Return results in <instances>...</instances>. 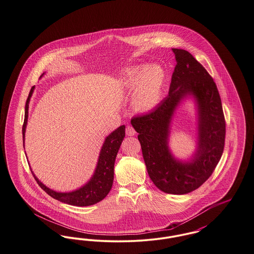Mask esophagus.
<instances>
[{
  "label": "esophagus",
  "instance_id": "34e87169",
  "mask_svg": "<svg viewBox=\"0 0 254 254\" xmlns=\"http://www.w3.org/2000/svg\"><path fill=\"white\" fill-rule=\"evenodd\" d=\"M126 133H127V136H133V135H135L136 131L131 126H127V128H126Z\"/></svg>",
  "mask_w": 254,
  "mask_h": 254
}]
</instances>
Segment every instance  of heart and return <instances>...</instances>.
<instances>
[{
	"instance_id": "obj_1",
	"label": "heart",
	"mask_w": 254,
	"mask_h": 254,
	"mask_svg": "<svg viewBox=\"0 0 254 254\" xmlns=\"http://www.w3.org/2000/svg\"><path fill=\"white\" fill-rule=\"evenodd\" d=\"M165 80L166 74L160 65L141 64L128 67L122 76L120 85L127 92L134 91V109L147 112L160 103Z\"/></svg>"
}]
</instances>
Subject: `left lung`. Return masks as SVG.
Wrapping results in <instances>:
<instances>
[{
  "label": "left lung",
  "instance_id": "1",
  "mask_svg": "<svg viewBox=\"0 0 254 254\" xmlns=\"http://www.w3.org/2000/svg\"><path fill=\"white\" fill-rule=\"evenodd\" d=\"M176 65L169 96L150 112L133 117L139 133L147 173L163 192L182 195L191 192L212 174L223 154L226 123L221 98L213 79L187 50L172 49ZM187 99L195 109V149L189 158H178L169 146L177 110Z\"/></svg>",
  "mask_w": 254,
  "mask_h": 254
}]
</instances>
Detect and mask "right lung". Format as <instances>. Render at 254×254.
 Listing matches in <instances>:
<instances>
[{"label": "right lung", "mask_w": 254, "mask_h": 254, "mask_svg": "<svg viewBox=\"0 0 254 254\" xmlns=\"http://www.w3.org/2000/svg\"><path fill=\"white\" fill-rule=\"evenodd\" d=\"M44 74L45 73H43L40 78H42ZM34 89H35V86H32L25 103L24 121V126H23L24 147L25 130H26V125H27V119H28V107H29V102ZM125 130H126V126L123 125L115 130H113L112 132L109 133V135L105 138V141L99 152V157H98L94 172L91 175L90 179L82 187L71 191H65V192L56 191L54 190L49 189V187H47L45 184L40 181L37 178L36 175L34 174V172L31 170L38 185L52 198L64 204L76 205V206H87V205H94L99 203L109 194L111 190L113 179H114V163H115L118 150L121 146L122 142L125 138Z\"/></svg>", "instance_id": "obj_1"}]
</instances>
